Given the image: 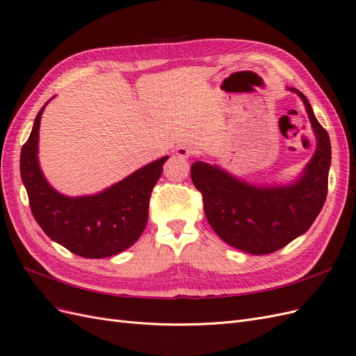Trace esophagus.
<instances>
[{"mask_svg":"<svg viewBox=\"0 0 356 356\" xmlns=\"http://www.w3.org/2000/svg\"><path fill=\"white\" fill-rule=\"evenodd\" d=\"M193 153H195V152H193V147L188 145V144H181L175 149V154L181 159H188V157L193 156Z\"/></svg>","mask_w":356,"mask_h":356,"instance_id":"1","label":"esophagus"}]
</instances>
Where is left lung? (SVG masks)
Returning <instances> with one entry per match:
<instances>
[{
    "mask_svg": "<svg viewBox=\"0 0 356 356\" xmlns=\"http://www.w3.org/2000/svg\"><path fill=\"white\" fill-rule=\"evenodd\" d=\"M288 90L303 101L316 136L315 154L298 178L289 184L260 186L203 160L191 165L193 184L202 193L204 215L213 232L225 243L252 255L275 252L305 234L327 199L330 136L306 96L294 88Z\"/></svg>",
    "mask_w": 356,
    "mask_h": 356,
    "instance_id": "left-lung-1",
    "label": "left lung"
}]
</instances>
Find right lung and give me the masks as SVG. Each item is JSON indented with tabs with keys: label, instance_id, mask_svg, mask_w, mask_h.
I'll list each match as a JSON object with an SVG mask.
<instances>
[{
	"label": "right lung",
	"instance_id": "add662e5",
	"mask_svg": "<svg viewBox=\"0 0 356 356\" xmlns=\"http://www.w3.org/2000/svg\"><path fill=\"white\" fill-rule=\"evenodd\" d=\"M35 117L20 153V177L35 221L51 241L84 258H105L131 248L143 234L148 203L168 156L135 170L99 193L71 197L53 188L38 161L40 122Z\"/></svg>",
	"mask_w": 356,
	"mask_h": 356
}]
</instances>
